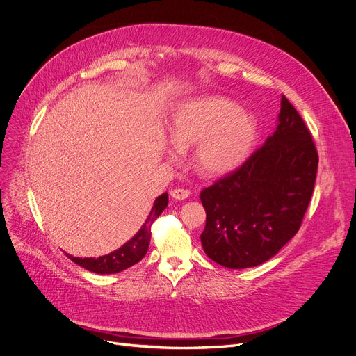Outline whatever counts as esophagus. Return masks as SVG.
<instances>
[{
    "label": "esophagus",
    "mask_w": 356,
    "mask_h": 356,
    "mask_svg": "<svg viewBox=\"0 0 356 356\" xmlns=\"http://www.w3.org/2000/svg\"><path fill=\"white\" fill-rule=\"evenodd\" d=\"M170 196L173 199H177V200H184L190 196V190L188 188H172Z\"/></svg>",
    "instance_id": "1"
}]
</instances>
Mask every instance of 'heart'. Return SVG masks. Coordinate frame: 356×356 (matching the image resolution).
I'll return each mask as SVG.
<instances>
[{
  "label": "heart",
  "instance_id": "b5f03b06",
  "mask_svg": "<svg viewBox=\"0 0 356 356\" xmlns=\"http://www.w3.org/2000/svg\"><path fill=\"white\" fill-rule=\"evenodd\" d=\"M257 119L222 96H202L180 104L169 134L179 147H197V166L209 176L229 173L248 157L257 139ZM177 149L169 150L176 156Z\"/></svg>",
  "mask_w": 356,
  "mask_h": 356
}]
</instances>
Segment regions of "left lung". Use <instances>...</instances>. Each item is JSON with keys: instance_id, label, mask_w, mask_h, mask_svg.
Returning a JSON list of instances; mask_svg holds the SVG:
<instances>
[{"instance_id": "1", "label": "left lung", "mask_w": 356, "mask_h": 356, "mask_svg": "<svg viewBox=\"0 0 356 356\" xmlns=\"http://www.w3.org/2000/svg\"><path fill=\"white\" fill-rule=\"evenodd\" d=\"M316 169L312 135L282 96L275 132L240 168L200 191L209 258L234 270L270 260L298 233Z\"/></svg>"}]
</instances>
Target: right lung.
Segmentation results:
<instances>
[{"instance_id": "1", "label": "right lung", "mask_w": 356, "mask_h": 356, "mask_svg": "<svg viewBox=\"0 0 356 356\" xmlns=\"http://www.w3.org/2000/svg\"><path fill=\"white\" fill-rule=\"evenodd\" d=\"M168 203H169V196L168 193H163V195L159 196L154 200L152 211L146 218L145 224L142 225V229L134 236V238L129 240L126 244H123L120 248L115 250L113 252L98 257V258H79L70 254L67 255L75 264L98 274H115L135 266L146 255L149 243H150L152 224L161 214V211L166 209Z\"/></svg>"}]
</instances>
